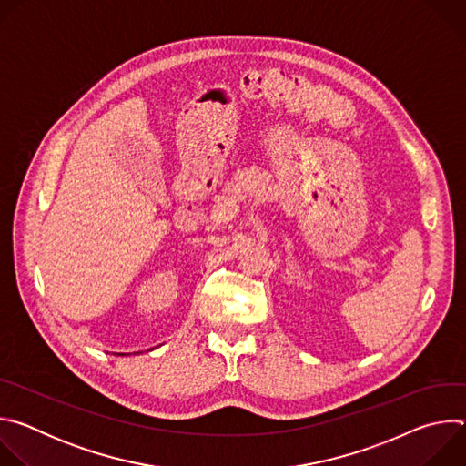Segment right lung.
Instances as JSON below:
<instances>
[{"instance_id":"obj_1","label":"right lung","mask_w":466,"mask_h":466,"mask_svg":"<svg viewBox=\"0 0 466 466\" xmlns=\"http://www.w3.org/2000/svg\"><path fill=\"white\" fill-rule=\"evenodd\" d=\"M121 356H123V354H121Z\"/></svg>"}]
</instances>
